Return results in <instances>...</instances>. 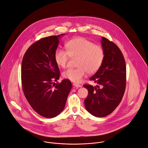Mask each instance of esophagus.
<instances>
[{
    "instance_id": "obj_1",
    "label": "esophagus",
    "mask_w": 148,
    "mask_h": 148,
    "mask_svg": "<svg viewBox=\"0 0 148 148\" xmlns=\"http://www.w3.org/2000/svg\"><path fill=\"white\" fill-rule=\"evenodd\" d=\"M73 86L76 87H82L81 85H80V84H77V83H73Z\"/></svg>"
}]
</instances>
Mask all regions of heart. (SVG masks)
<instances>
[{
  "label": "heart",
  "instance_id": "obj_1",
  "mask_svg": "<svg viewBox=\"0 0 148 148\" xmlns=\"http://www.w3.org/2000/svg\"><path fill=\"white\" fill-rule=\"evenodd\" d=\"M66 47L67 50L59 49L56 51L54 59L58 66L65 68L70 57L77 58V68L68 69L62 73V76L71 82L79 83L87 72H96L103 63L104 58L103 48L83 37L71 40Z\"/></svg>",
  "mask_w": 148,
  "mask_h": 148
}]
</instances>
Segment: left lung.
<instances>
[{
    "mask_svg": "<svg viewBox=\"0 0 148 148\" xmlns=\"http://www.w3.org/2000/svg\"><path fill=\"white\" fill-rule=\"evenodd\" d=\"M104 51L103 63L90 80L98 85L84 84L88 94L84 100L86 110L97 117L110 114L119 105L125 93L126 68L123 56L119 48L108 39L101 37Z\"/></svg>",
    "mask_w": 148,
    "mask_h": 148,
    "instance_id": "8db88e82",
    "label": "left lung"
}]
</instances>
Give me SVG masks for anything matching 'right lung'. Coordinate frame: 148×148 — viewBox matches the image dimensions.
I'll use <instances>...</instances> for the list:
<instances>
[{
  "label": "right lung",
  "instance_id": "right-lung-1",
  "mask_svg": "<svg viewBox=\"0 0 148 148\" xmlns=\"http://www.w3.org/2000/svg\"><path fill=\"white\" fill-rule=\"evenodd\" d=\"M62 34L43 38L24 54L21 67L23 91L33 109L45 118H53L64 110L72 83L68 79L55 83L60 73L54 54Z\"/></svg>",
  "mask_w": 148,
  "mask_h": 148
}]
</instances>
